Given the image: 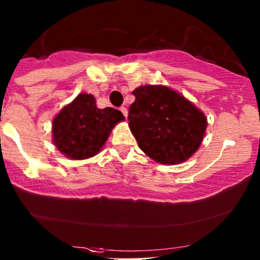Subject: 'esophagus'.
I'll return each mask as SVG.
<instances>
[{
  "mask_svg": "<svg viewBox=\"0 0 260 260\" xmlns=\"http://www.w3.org/2000/svg\"><path fill=\"white\" fill-rule=\"evenodd\" d=\"M119 110H120V112H121V113H123V114H124V117H125V118H126V115H127V110H126V108H125V107H124V106H123V107H120V108H119Z\"/></svg>",
  "mask_w": 260,
  "mask_h": 260,
  "instance_id": "1",
  "label": "esophagus"
}]
</instances>
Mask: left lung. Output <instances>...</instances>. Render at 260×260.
Segmentation results:
<instances>
[{
	"label": "left lung",
	"instance_id": "left-lung-1",
	"mask_svg": "<svg viewBox=\"0 0 260 260\" xmlns=\"http://www.w3.org/2000/svg\"><path fill=\"white\" fill-rule=\"evenodd\" d=\"M129 108V126L139 147L161 164H178L197 152L206 117L177 91L164 85L139 86Z\"/></svg>",
	"mask_w": 260,
	"mask_h": 260
}]
</instances>
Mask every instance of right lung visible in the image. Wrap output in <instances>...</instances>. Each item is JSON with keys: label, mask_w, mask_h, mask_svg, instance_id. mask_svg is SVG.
Masks as SVG:
<instances>
[{"label": "right lung", "mask_w": 260, "mask_h": 260, "mask_svg": "<svg viewBox=\"0 0 260 260\" xmlns=\"http://www.w3.org/2000/svg\"><path fill=\"white\" fill-rule=\"evenodd\" d=\"M121 120L120 111L112 107L100 110L94 96L79 94L54 118V145L67 158H90L100 152L111 130Z\"/></svg>", "instance_id": "add662e5"}]
</instances>
